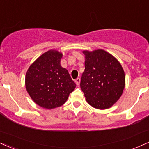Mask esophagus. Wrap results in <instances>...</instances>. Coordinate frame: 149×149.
Here are the masks:
<instances>
[{
	"mask_svg": "<svg viewBox=\"0 0 149 149\" xmlns=\"http://www.w3.org/2000/svg\"><path fill=\"white\" fill-rule=\"evenodd\" d=\"M75 82H76V84L78 86H79L80 85V79L79 78H77L76 80H75Z\"/></svg>",
	"mask_w": 149,
	"mask_h": 149,
	"instance_id": "34e87169",
	"label": "esophagus"
}]
</instances>
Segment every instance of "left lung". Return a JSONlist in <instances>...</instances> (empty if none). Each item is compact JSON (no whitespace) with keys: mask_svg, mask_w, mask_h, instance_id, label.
Instances as JSON below:
<instances>
[{"mask_svg":"<svg viewBox=\"0 0 149 149\" xmlns=\"http://www.w3.org/2000/svg\"><path fill=\"white\" fill-rule=\"evenodd\" d=\"M85 69L80 88L87 103L97 109L109 108L119 100L125 87V73L121 64L103 50L84 51Z\"/></svg>","mask_w":149,"mask_h":149,"instance_id":"1","label":"left lung"}]
</instances>
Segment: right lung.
Returning <instances> with one entry per match:
<instances>
[{
  "label": "right lung",
  "mask_w": 149,
  "mask_h": 149,
  "mask_svg": "<svg viewBox=\"0 0 149 149\" xmlns=\"http://www.w3.org/2000/svg\"><path fill=\"white\" fill-rule=\"evenodd\" d=\"M62 54L51 50L36 60L26 76V87L32 99L46 109L60 107L67 101L76 83L60 65Z\"/></svg>",
  "instance_id": "add662e5"
}]
</instances>
